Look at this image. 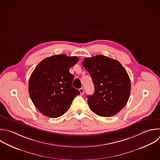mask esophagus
I'll return each instance as SVG.
<instances>
[{"label": "esophagus", "instance_id": "esophagus-1", "mask_svg": "<svg viewBox=\"0 0 160 160\" xmlns=\"http://www.w3.org/2000/svg\"><path fill=\"white\" fill-rule=\"evenodd\" d=\"M79 92L81 93V95H82L84 94V89L82 88H80L79 89Z\"/></svg>", "mask_w": 160, "mask_h": 160}]
</instances>
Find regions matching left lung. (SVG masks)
Returning a JSON list of instances; mask_svg holds the SVG:
<instances>
[{
	"instance_id": "left-lung-1",
	"label": "left lung",
	"mask_w": 160,
	"mask_h": 160,
	"mask_svg": "<svg viewBox=\"0 0 160 160\" xmlns=\"http://www.w3.org/2000/svg\"><path fill=\"white\" fill-rule=\"evenodd\" d=\"M82 66L94 86V93L88 96L90 109L100 116L116 114L130 95L131 81L125 69L117 60L102 55L86 58Z\"/></svg>"
}]
</instances>
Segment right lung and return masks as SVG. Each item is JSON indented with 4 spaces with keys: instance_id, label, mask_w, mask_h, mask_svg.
<instances>
[{
    "instance_id": "add662e5",
    "label": "right lung",
    "mask_w": 160,
    "mask_h": 160,
    "mask_svg": "<svg viewBox=\"0 0 160 160\" xmlns=\"http://www.w3.org/2000/svg\"><path fill=\"white\" fill-rule=\"evenodd\" d=\"M78 61L76 56L54 55L42 60L34 69L29 81V92L42 114L50 118L61 116L80 94L72 86L74 76L69 71Z\"/></svg>"
}]
</instances>
